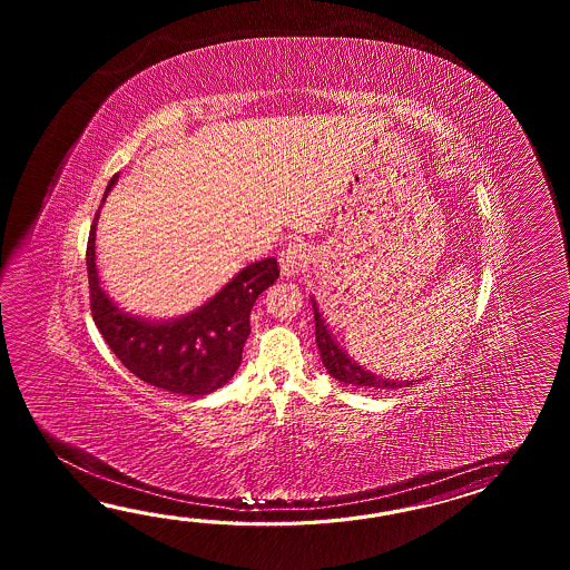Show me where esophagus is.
<instances>
[{
  "mask_svg": "<svg viewBox=\"0 0 570 570\" xmlns=\"http://www.w3.org/2000/svg\"><path fill=\"white\" fill-rule=\"evenodd\" d=\"M307 258H309L307 244L299 243V240L289 243V246H287L279 256L281 273H283L285 277L299 275L303 267H305V263H307Z\"/></svg>",
  "mask_w": 570,
  "mask_h": 570,
  "instance_id": "obj_1",
  "label": "esophagus"
}]
</instances>
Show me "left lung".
Instances as JSON below:
<instances>
[{"label":"left lung","mask_w":570,"mask_h":570,"mask_svg":"<svg viewBox=\"0 0 570 570\" xmlns=\"http://www.w3.org/2000/svg\"><path fill=\"white\" fill-rule=\"evenodd\" d=\"M312 305H314L315 342H317V348H320L322 363L326 366V371L330 375L334 376V379H338L340 383H346V385H352V387L401 389L412 385V381H391V379H383V376L366 371V368H363L356 361H352L351 356L346 354V351H342L338 342L330 334L326 320L320 314L314 297H312Z\"/></svg>","instance_id":"obj_1"}]
</instances>
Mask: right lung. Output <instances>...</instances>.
<instances>
[{"label": "right lung", "instance_id": "add662e5", "mask_svg": "<svg viewBox=\"0 0 570 570\" xmlns=\"http://www.w3.org/2000/svg\"><path fill=\"white\" fill-rule=\"evenodd\" d=\"M118 177L109 179L101 206ZM101 206L87 240V279L94 322L111 352L140 381L170 393L199 397L224 387L243 361L256 297L279 279L277 258L244 267L191 314L163 322L126 314L101 289L97 275L96 230Z\"/></svg>", "mask_w": 570, "mask_h": 570}]
</instances>
